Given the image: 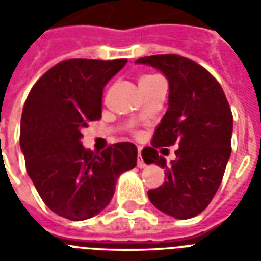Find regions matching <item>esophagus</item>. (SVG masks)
<instances>
[{
  "instance_id": "1",
  "label": "esophagus",
  "mask_w": 261,
  "mask_h": 261,
  "mask_svg": "<svg viewBox=\"0 0 261 261\" xmlns=\"http://www.w3.org/2000/svg\"><path fill=\"white\" fill-rule=\"evenodd\" d=\"M137 166L140 168V169H142V168H145L147 165H145V162H144V159H142L141 153L138 152V156H137Z\"/></svg>"
}]
</instances>
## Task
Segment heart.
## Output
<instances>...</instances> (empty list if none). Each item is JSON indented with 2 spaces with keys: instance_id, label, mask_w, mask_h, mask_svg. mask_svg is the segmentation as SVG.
I'll return each instance as SVG.
<instances>
[{
  "instance_id": "b5f03b06",
  "label": "heart",
  "mask_w": 261,
  "mask_h": 261,
  "mask_svg": "<svg viewBox=\"0 0 261 261\" xmlns=\"http://www.w3.org/2000/svg\"><path fill=\"white\" fill-rule=\"evenodd\" d=\"M158 80H161V78L156 76V75H144V76L140 78L138 84H140V86L148 85V84H151V82H153V81H158Z\"/></svg>"
}]
</instances>
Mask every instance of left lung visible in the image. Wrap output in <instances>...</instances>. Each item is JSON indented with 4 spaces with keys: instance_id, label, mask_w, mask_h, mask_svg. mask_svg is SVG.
I'll list each match as a JSON object with an SVG mask.
<instances>
[{
    "instance_id": "obj_1",
    "label": "left lung",
    "mask_w": 261,
    "mask_h": 261,
    "mask_svg": "<svg viewBox=\"0 0 261 261\" xmlns=\"http://www.w3.org/2000/svg\"><path fill=\"white\" fill-rule=\"evenodd\" d=\"M169 82L168 110L155 128L152 147L142 149L145 164L165 169L166 180L148 192L159 211L177 219L202 213L218 190L230 156L233 117L218 81L192 60L177 54L141 57ZM179 143L176 159L166 165L156 148Z\"/></svg>"
}]
</instances>
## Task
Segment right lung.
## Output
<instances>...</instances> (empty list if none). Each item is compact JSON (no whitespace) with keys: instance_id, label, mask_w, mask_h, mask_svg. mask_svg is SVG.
Returning a JSON list of instances; mask_svg holds the SVG:
<instances>
[{"instance_id":"right-lung-1","label":"right lung","mask_w":261,"mask_h":261,"mask_svg":"<svg viewBox=\"0 0 261 261\" xmlns=\"http://www.w3.org/2000/svg\"><path fill=\"white\" fill-rule=\"evenodd\" d=\"M127 60L72 59L48 69L28 95L20 120L26 172L53 213L71 221L106 208L123 172L136 168L137 147L86 149L82 128L102 116L103 88Z\"/></svg>"}]
</instances>
